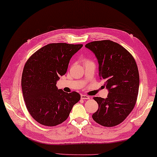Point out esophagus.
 Returning <instances> with one entry per match:
<instances>
[{
	"label": "esophagus",
	"mask_w": 157,
	"mask_h": 157,
	"mask_svg": "<svg viewBox=\"0 0 157 157\" xmlns=\"http://www.w3.org/2000/svg\"><path fill=\"white\" fill-rule=\"evenodd\" d=\"M81 98L82 99H90V96L84 94H81Z\"/></svg>",
	"instance_id": "34e87169"
}]
</instances>
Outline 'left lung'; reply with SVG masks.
Segmentation results:
<instances>
[{
  "label": "left lung",
  "instance_id": "left-lung-1",
  "mask_svg": "<svg viewBox=\"0 0 157 157\" xmlns=\"http://www.w3.org/2000/svg\"><path fill=\"white\" fill-rule=\"evenodd\" d=\"M98 63L99 77L105 81L106 98L94 97L98 109L92 118L98 124L113 127L123 122L134 109L138 94V69L132 55L118 43L94 41L86 44Z\"/></svg>",
  "mask_w": 157,
  "mask_h": 157
}]
</instances>
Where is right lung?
Listing matches in <instances>:
<instances>
[{
    "instance_id": "right-lung-1",
    "label": "right lung",
    "mask_w": 157,
    "mask_h": 157,
    "mask_svg": "<svg viewBox=\"0 0 157 157\" xmlns=\"http://www.w3.org/2000/svg\"><path fill=\"white\" fill-rule=\"evenodd\" d=\"M82 44L52 43L34 53L26 62L21 78L23 98L29 114L46 126H55L67 119L80 100L76 92L67 93L56 87L72 56Z\"/></svg>"
}]
</instances>
